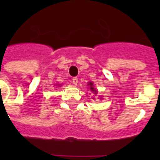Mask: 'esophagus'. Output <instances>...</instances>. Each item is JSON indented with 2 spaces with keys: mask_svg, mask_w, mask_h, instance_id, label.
Segmentation results:
<instances>
[{
  "mask_svg": "<svg viewBox=\"0 0 160 160\" xmlns=\"http://www.w3.org/2000/svg\"><path fill=\"white\" fill-rule=\"evenodd\" d=\"M72 83L74 84V85H77L78 83V78L77 77H73L72 78Z\"/></svg>",
  "mask_w": 160,
  "mask_h": 160,
  "instance_id": "1",
  "label": "esophagus"
}]
</instances>
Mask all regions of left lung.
Returning <instances> with one entry per match:
<instances>
[{
    "label": "left lung",
    "instance_id": "8db88e82",
    "mask_svg": "<svg viewBox=\"0 0 160 160\" xmlns=\"http://www.w3.org/2000/svg\"><path fill=\"white\" fill-rule=\"evenodd\" d=\"M89 85H90V90H92L93 92L95 91V92L96 93V91H95V89H94V87H93V83H92V82H90V84H89Z\"/></svg>",
    "mask_w": 160,
    "mask_h": 160
}]
</instances>
